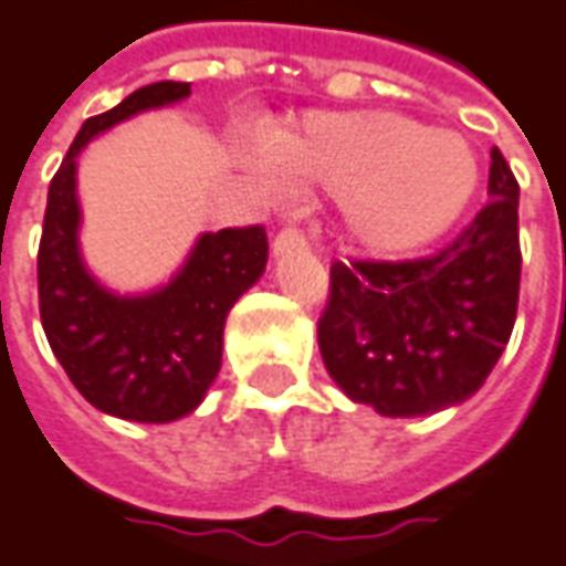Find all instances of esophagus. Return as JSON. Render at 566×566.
<instances>
[{
	"instance_id": "1",
	"label": "esophagus",
	"mask_w": 566,
	"mask_h": 566,
	"mask_svg": "<svg viewBox=\"0 0 566 566\" xmlns=\"http://www.w3.org/2000/svg\"><path fill=\"white\" fill-rule=\"evenodd\" d=\"M305 233L298 228H283V231L274 237V255H286V252H295V249H305Z\"/></svg>"
}]
</instances>
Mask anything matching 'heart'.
Returning <instances> with one entry per match:
<instances>
[{
  "label": "heart",
  "instance_id": "1",
  "mask_svg": "<svg viewBox=\"0 0 566 566\" xmlns=\"http://www.w3.org/2000/svg\"><path fill=\"white\" fill-rule=\"evenodd\" d=\"M261 178L338 197L350 243L373 255H407L453 228L478 190L471 144L400 113H314L268 138Z\"/></svg>",
  "mask_w": 566,
  "mask_h": 566
}]
</instances>
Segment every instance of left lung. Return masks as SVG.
Here are the masks:
<instances>
[{"label":"left lung","mask_w":566,"mask_h":566,"mask_svg":"<svg viewBox=\"0 0 566 566\" xmlns=\"http://www.w3.org/2000/svg\"><path fill=\"white\" fill-rule=\"evenodd\" d=\"M490 202L447 249L409 261H333L317 323L335 385L381 416L469 400L512 338L521 292L517 197L490 150Z\"/></svg>","instance_id":"obj_1"}]
</instances>
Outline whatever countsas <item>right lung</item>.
I'll use <instances>...</instances> for the list:
<instances>
[{
	"instance_id": "obj_1",
	"label": "right lung",
	"mask_w": 566,
	"mask_h": 566,
	"mask_svg": "<svg viewBox=\"0 0 566 566\" xmlns=\"http://www.w3.org/2000/svg\"><path fill=\"white\" fill-rule=\"evenodd\" d=\"M190 95V82H154L85 119L49 185L39 240V317L70 381L92 407L128 422H171L200 407L221 369L233 302L268 264L261 224L202 233L169 286L113 295L80 255L76 157L104 128Z\"/></svg>"
}]
</instances>
